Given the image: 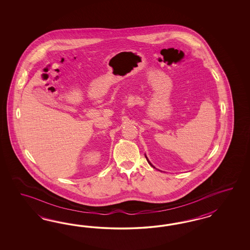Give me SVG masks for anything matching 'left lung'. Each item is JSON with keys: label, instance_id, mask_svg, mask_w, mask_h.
I'll use <instances>...</instances> for the list:
<instances>
[{"label": "left lung", "instance_id": "obj_1", "mask_svg": "<svg viewBox=\"0 0 250 250\" xmlns=\"http://www.w3.org/2000/svg\"><path fill=\"white\" fill-rule=\"evenodd\" d=\"M146 160H147V162H148V163H149V165H150V166L153 167H155L153 166V165H152L151 163H150V161H149V160H148V159H147V158H146Z\"/></svg>", "mask_w": 250, "mask_h": 250}]
</instances>
